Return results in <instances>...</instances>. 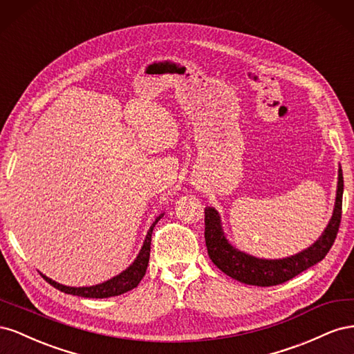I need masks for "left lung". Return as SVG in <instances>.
Returning a JSON list of instances; mask_svg holds the SVG:
<instances>
[{
  "mask_svg": "<svg viewBox=\"0 0 354 354\" xmlns=\"http://www.w3.org/2000/svg\"><path fill=\"white\" fill-rule=\"evenodd\" d=\"M342 192H344V180H342L341 165L338 168V183L334 211L329 218L328 226L322 234L308 248L295 255L285 259L267 260L259 259L251 254H246L236 246H233L226 238V233L221 226L220 214L216 208H205V243L211 261L218 269L246 285L255 286H273L292 279L297 274L307 270L308 267L317 264L325 259L334 243L338 227L341 223Z\"/></svg>",
  "mask_w": 354,
  "mask_h": 354,
  "instance_id": "obj_1",
  "label": "left lung"
}]
</instances>
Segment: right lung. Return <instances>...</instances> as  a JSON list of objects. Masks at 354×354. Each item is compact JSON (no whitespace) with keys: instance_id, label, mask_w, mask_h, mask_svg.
<instances>
[{"instance_id":"1","label":"right lung","mask_w":354,"mask_h":354,"mask_svg":"<svg viewBox=\"0 0 354 354\" xmlns=\"http://www.w3.org/2000/svg\"><path fill=\"white\" fill-rule=\"evenodd\" d=\"M162 217H164V212L159 214V216L155 218V221L152 223L151 229L147 230L143 246H142L140 252L137 254L136 260L120 274L111 277V279H108L106 282L91 285V286H66V285H62L56 281L50 279V277H47L46 274H42V273H39V274L44 277V279L51 286L59 289V291L65 292V294L85 297V298H109V297H116V295H121L124 292L131 291V289H134L138 283H140V281L143 279V276L146 273L147 264H149V257H151L152 232H153L155 224Z\"/></svg>"}]
</instances>
